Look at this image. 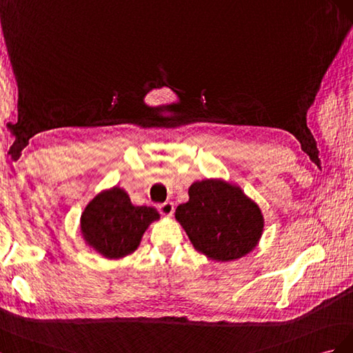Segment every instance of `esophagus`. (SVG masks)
<instances>
[{
	"mask_svg": "<svg viewBox=\"0 0 353 353\" xmlns=\"http://www.w3.org/2000/svg\"><path fill=\"white\" fill-rule=\"evenodd\" d=\"M158 210L163 216H171V214H173V211H174V205L171 203H164V204L158 205Z\"/></svg>",
	"mask_w": 353,
	"mask_h": 353,
	"instance_id": "obj_1",
	"label": "esophagus"
}]
</instances>
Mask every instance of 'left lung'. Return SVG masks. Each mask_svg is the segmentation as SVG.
<instances>
[{
    "instance_id": "left-lung-1",
    "label": "left lung",
    "mask_w": 353,
    "mask_h": 353,
    "mask_svg": "<svg viewBox=\"0 0 353 353\" xmlns=\"http://www.w3.org/2000/svg\"><path fill=\"white\" fill-rule=\"evenodd\" d=\"M188 194V203L176 208V220L199 253L216 261H230L257 245L263 214L239 186L205 179L190 185Z\"/></svg>"
}]
</instances>
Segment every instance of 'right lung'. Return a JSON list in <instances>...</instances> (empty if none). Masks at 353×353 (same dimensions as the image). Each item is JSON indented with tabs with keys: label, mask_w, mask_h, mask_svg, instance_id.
I'll use <instances>...</instances> for the list:
<instances>
[{
	"label": "right lung",
	"mask_w": 353,
	"mask_h": 353,
	"mask_svg": "<svg viewBox=\"0 0 353 353\" xmlns=\"http://www.w3.org/2000/svg\"><path fill=\"white\" fill-rule=\"evenodd\" d=\"M158 219L154 207L133 205L125 190L114 186L90 201L81 214V234L99 254L121 259L137 250L146 229Z\"/></svg>",
	"instance_id": "right-lung-1"
}]
</instances>
